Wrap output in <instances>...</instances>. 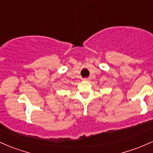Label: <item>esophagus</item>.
<instances>
[{
	"label": "esophagus",
	"mask_w": 153,
	"mask_h": 153,
	"mask_svg": "<svg viewBox=\"0 0 153 153\" xmlns=\"http://www.w3.org/2000/svg\"><path fill=\"white\" fill-rule=\"evenodd\" d=\"M82 80H90V78H84L83 79H82Z\"/></svg>",
	"instance_id": "34e87169"
}]
</instances>
